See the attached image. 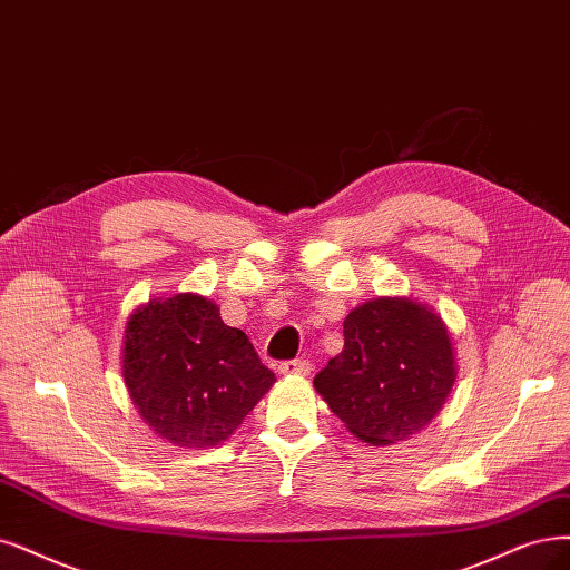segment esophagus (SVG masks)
<instances>
[{"instance_id":"esophagus-1","label":"esophagus","mask_w":570,"mask_h":570,"mask_svg":"<svg viewBox=\"0 0 570 570\" xmlns=\"http://www.w3.org/2000/svg\"><path fill=\"white\" fill-rule=\"evenodd\" d=\"M279 371L284 375H305L309 373V362L307 360H288L279 364Z\"/></svg>"}]
</instances>
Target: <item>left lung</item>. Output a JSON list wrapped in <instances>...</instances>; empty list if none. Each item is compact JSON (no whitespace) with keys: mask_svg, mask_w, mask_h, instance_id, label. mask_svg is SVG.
Segmentation results:
<instances>
[{"mask_svg":"<svg viewBox=\"0 0 570 570\" xmlns=\"http://www.w3.org/2000/svg\"><path fill=\"white\" fill-rule=\"evenodd\" d=\"M345 347L314 375V387L366 444L402 441L444 406L455 383L449 331L406 298H375L350 312Z\"/></svg>","mask_w":570,"mask_h":570,"instance_id":"obj_1","label":"left lung"}]
</instances>
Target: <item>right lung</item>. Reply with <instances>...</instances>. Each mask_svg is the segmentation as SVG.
Here are the masks:
<instances>
[{
    "mask_svg": "<svg viewBox=\"0 0 570 570\" xmlns=\"http://www.w3.org/2000/svg\"><path fill=\"white\" fill-rule=\"evenodd\" d=\"M124 381L142 420L176 446H218L274 383L246 333L193 293L150 303L126 328Z\"/></svg>",
    "mask_w": 570,
    "mask_h": 570,
    "instance_id": "obj_1",
    "label": "right lung"
}]
</instances>
